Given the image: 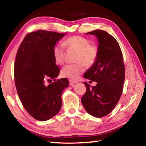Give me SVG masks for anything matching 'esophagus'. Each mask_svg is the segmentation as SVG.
Segmentation results:
<instances>
[{
  "label": "esophagus",
  "mask_w": 146,
  "mask_h": 146,
  "mask_svg": "<svg viewBox=\"0 0 146 146\" xmlns=\"http://www.w3.org/2000/svg\"><path fill=\"white\" fill-rule=\"evenodd\" d=\"M69 82H70V84L71 85H73L74 84H75V83L77 82L76 80H72V79H70V80H69Z\"/></svg>",
  "instance_id": "obj_1"
}]
</instances>
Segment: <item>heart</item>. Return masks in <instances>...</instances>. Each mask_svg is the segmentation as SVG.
Masks as SVG:
<instances>
[{
	"label": "heart",
	"instance_id": "obj_1",
	"mask_svg": "<svg viewBox=\"0 0 146 146\" xmlns=\"http://www.w3.org/2000/svg\"><path fill=\"white\" fill-rule=\"evenodd\" d=\"M63 45L67 49L77 51L76 62L78 63L68 64L62 70V75L72 79H77L85 71L86 66H91L95 62L98 56V49L90 44L88 39L80 36H72L64 41ZM65 49L62 44H58L53 49V56L56 64L62 65L65 62Z\"/></svg>",
	"mask_w": 146,
	"mask_h": 146
}]
</instances>
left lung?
Segmentation results:
<instances>
[{
    "mask_svg": "<svg viewBox=\"0 0 146 146\" xmlns=\"http://www.w3.org/2000/svg\"><path fill=\"white\" fill-rule=\"evenodd\" d=\"M86 34L97 37L98 56L84 77L96 82L97 85L91 87L87 82H84L86 92L81 102L89 114L100 118L111 112L120 100L125 79V67L119 44L112 35L99 29Z\"/></svg>",
    "mask_w": 146,
    "mask_h": 146,
    "instance_id": "1",
    "label": "left lung"
}]
</instances>
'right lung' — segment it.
Instances as JSON below:
<instances>
[{
	"label": "right lung",
	"instance_id": "obj_1",
	"mask_svg": "<svg viewBox=\"0 0 146 146\" xmlns=\"http://www.w3.org/2000/svg\"><path fill=\"white\" fill-rule=\"evenodd\" d=\"M66 35L45 30L32 32L17 51L14 67L17 93L28 113L39 121L50 119L60 111L61 95L69 86L68 79L56 80L60 69L53 56L54 46ZM51 79L54 82L46 85Z\"/></svg>",
	"mask_w": 146,
	"mask_h": 146
}]
</instances>
